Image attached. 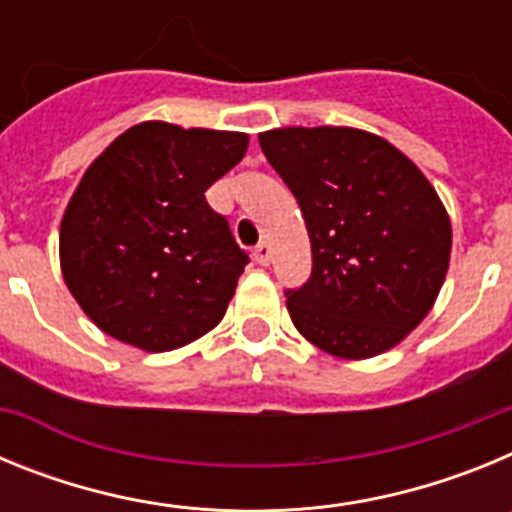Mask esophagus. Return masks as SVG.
I'll list each match as a JSON object with an SVG mask.
<instances>
[{
    "instance_id": "obj_1",
    "label": "esophagus",
    "mask_w": 512,
    "mask_h": 512,
    "mask_svg": "<svg viewBox=\"0 0 512 512\" xmlns=\"http://www.w3.org/2000/svg\"><path fill=\"white\" fill-rule=\"evenodd\" d=\"M253 259H256V264L269 266V261H271V246H269V243L261 241L259 246L253 248Z\"/></svg>"
}]
</instances>
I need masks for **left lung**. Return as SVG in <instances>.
I'll return each mask as SVG.
<instances>
[{"label": "left lung", "instance_id": "8db88e82", "mask_svg": "<svg viewBox=\"0 0 512 512\" xmlns=\"http://www.w3.org/2000/svg\"><path fill=\"white\" fill-rule=\"evenodd\" d=\"M259 143L310 235V277L284 292L295 328L341 359L397 346L428 315L449 269L451 223L436 189L364 130L279 128Z\"/></svg>", "mask_w": 512, "mask_h": 512}]
</instances>
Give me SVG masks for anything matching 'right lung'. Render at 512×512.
<instances>
[{
  "label": "right lung",
  "instance_id": "1",
  "mask_svg": "<svg viewBox=\"0 0 512 512\" xmlns=\"http://www.w3.org/2000/svg\"><path fill=\"white\" fill-rule=\"evenodd\" d=\"M248 135L140 122L87 169L61 223V269L81 310L122 343L171 351L223 320L248 253L205 192Z\"/></svg>",
  "mask_w": 512,
  "mask_h": 512
}]
</instances>
